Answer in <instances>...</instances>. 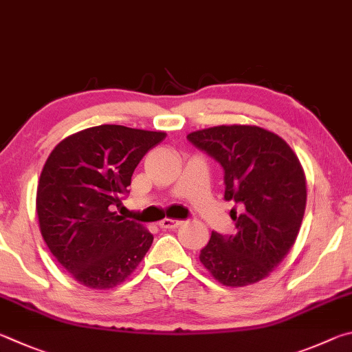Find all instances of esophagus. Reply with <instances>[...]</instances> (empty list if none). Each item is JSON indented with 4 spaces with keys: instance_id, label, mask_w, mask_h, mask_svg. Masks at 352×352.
I'll list each match as a JSON object with an SVG mask.
<instances>
[{
    "instance_id": "1",
    "label": "esophagus",
    "mask_w": 352,
    "mask_h": 352,
    "mask_svg": "<svg viewBox=\"0 0 352 352\" xmlns=\"http://www.w3.org/2000/svg\"><path fill=\"white\" fill-rule=\"evenodd\" d=\"M182 224V221L179 219H170V218H165L159 223V226L162 227V229H176V227H179Z\"/></svg>"
}]
</instances>
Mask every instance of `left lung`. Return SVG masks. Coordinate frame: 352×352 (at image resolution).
I'll return each instance as SVG.
<instances>
[{"label":"left lung","instance_id":"obj_1","mask_svg":"<svg viewBox=\"0 0 352 352\" xmlns=\"http://www.w3.org/2000/svg\"><path fill=\"white\" fill-rule=\"evenodd\" d=\"M224 168V199L236 233L212 232L199 261L221 285L261 281L285 260L298 236L306 208V176L292 148L256 125H219L187 135Z\"/></svg>","mask_w":352,"mask_h":352}]
</instances>
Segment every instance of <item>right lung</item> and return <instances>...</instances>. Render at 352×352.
I'll return each mask as SVG.
<instances>
[{
    "label": "right lung",
    "instance_id": "add662e5",
    "mask_svg": "<svg viewBox=\"0 0 352 352\" xmlns=\"http://www.w3.org/2000/svg\"><path fill=\"white\" fill-rule=\"evenodd\" d=\"M166 138L122 125H98L67 135L46 159L35 210L55 260L80 285L113 289L131 275L153 235L113 212L142 157Z\"/></svg>",
    "mask_w": 352,
    "mask_h": 352
}]
</instances>
